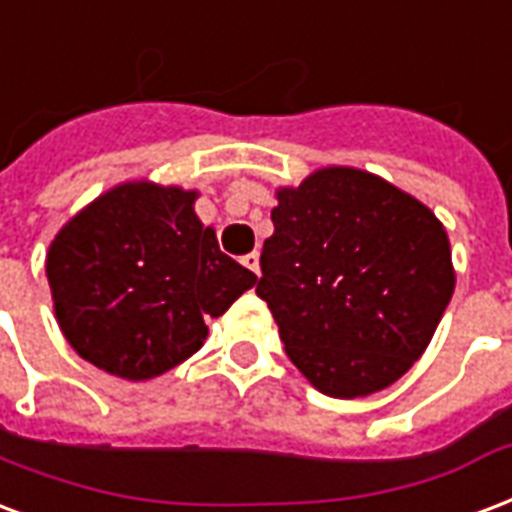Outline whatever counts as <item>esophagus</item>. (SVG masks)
<instances>
[{
	"label": "esophagus",
	"mask_w": 512,
	"mask_h": 512,
	"mask_svg": "<svg viewBox=\"0 0 512 512\" xmlns=\"http://www.w3.org/2000/svg\"><path fill=\"white\" fill-rule=\"evenodd\" d=\"M241 263H244L249 271H255V274H260V255L257 252H249V255L241 257Z\"/></svg>",
	"instance_id": "obj_1"
}]
</instances>
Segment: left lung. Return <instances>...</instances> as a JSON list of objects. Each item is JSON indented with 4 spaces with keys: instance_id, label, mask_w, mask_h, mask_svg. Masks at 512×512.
Masks as SVG:
<instances>
[{
    "instance_id": "obj_1",
    "label": "left lung",
    "mask_w": 512,
    "mask_h": 512,
    "mask_svg": "<svg viewBox=\"0 0 512 512\" xmlns=\"http://www.w3.org/2000/svg\"><path fill=\"white\" fill-rule=\"evenodd\" d=\"M257 295L317 391L358 399L418 361L453 295L445 227L388 181L325 168L282 189Z\"/></svg>"
}]
</instances>
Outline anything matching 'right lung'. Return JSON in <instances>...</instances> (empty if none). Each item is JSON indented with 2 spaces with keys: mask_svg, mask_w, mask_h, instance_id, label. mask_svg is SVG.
Returning a JSON list of instances; mask_svg holds the SVG:
<instances>
[{
  "mask_svg": "<svg viewBox=\"0 0 512 512\" xmlns=\"http://www.w3.org/2000/svg\"><path fill=\"white\" fill-rule=\"evenodd\" d=\"M192 203L179 187L124 184L62 227L45 271L83 361L124 380L160 377L200 350L206 317L255 285Z\"/></svg>",
  "mask_w": 512,
  "mask_h": 512,
  "instance_id": "obj_1",
  "label": "right lung"
}]
</instances>
